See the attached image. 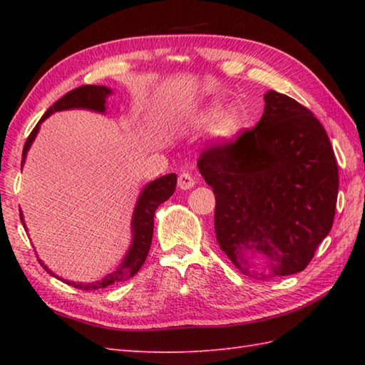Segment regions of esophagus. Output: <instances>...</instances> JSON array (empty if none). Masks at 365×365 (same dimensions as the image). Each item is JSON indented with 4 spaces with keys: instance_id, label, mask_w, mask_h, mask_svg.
Listing matches in <instances>:
<instances>
[{
    "instance_id": "esophagus-1",
    "label": "esophagus",
    "mask_w": 365,
    "mask_h": 365,
    "mask_svg": "<svg viewBox=\"0 0 365 365\" xmlns=\"http://www.w3.org/2000/svg\"><path fill=\"white\" fill-rule=\"evenodd\" d=\"M195 183H196L195 178H192V175L190 173H182L180 175H178L177 185L180 190H191L192 187H195Z\"/></svg>"
}]
</instances>
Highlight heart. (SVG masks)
I'll return each mask as SVG.
<instances>
[{
  "label": "heart",
  "instance_id": "1",
  "mask_svg": "<svg viewBox=\"0 0 365 365\" xmlns=\"http://www.w3.org/2000/svg\"><path fill=\"white\" fill-rule=\"evenodd\" d=\"M210 124V135L216 143H230L242 133L245 128V119L242 113L235 108H224L218 111V106H208L200 111L192 119V125L204 127L207 123Z\"/></svg>",
  "mask_w": 365,
  "mask_h": 365
}]
</instances>
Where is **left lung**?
I'll use <instances>...</instances> for the list:
<instances>
[{
    "label": "left lung",
    "instance_id": "8db88e82",
    "mask_svg": "<svg viewBox=\"0 0 365 365\" xmlns=\"http://www.w3.org/2000/svg\"><path fill=\"white\" fill-rule=\"evenodd\" d=\"M254 128L213 143L197 168L215 192V234L243 274H297L334 222L339 168L320 120L289 96L268 91Z\"/></svg>",
    "mask_w": 365,
    "mask_h": 365
}]
</instances>
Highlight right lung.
<instances>
[{"label": "right lung", "instance_id": "right-lung-1", "mask_svg": "<svg viewBox=\"0 0 365 365\" xmlns=\"http://www.w3.org/2000/svg\"><path fill=\"white\" fill-rule=\"evenodd\" d=\"M108 94H111V91L105 86H91V84H86V86L75 88L71 92H67L64 97H61L56 103L46 110V113L42 115V119L37 122V125L29 133L26 143H25V147H23V153H21L23 161H25L26 152L29 149L31 143L34 141V138L37 135L38 125H41V122L48 118L50 114L56 113V111H63V110H71V108H88V110L103 113ZM175 185H177V175L168 174V175H163V177L157 178V180L150 182L143 190L141 196H139V199H138L135 213H133V222H131V226H133V243H131V247H130L125 260H123V263L118 269L113 271L111 274H108L105 279H102V281H97L92 284H75V282H68V281H64V282L75 287V289L98 290V289H105V287L111 285V284L127 281V279L133 277L139 271V268L143 267V263L145 262L147 254H149V250H150L152 235H153L155 210H157L160 204H163L165 200H168L170 196L174 195ZM20 220H21L23 227L26 229L25 222H23L21 213H20ZM41 265L45 268L46 273L53 274L42 262H41Z\"/></svg>", "mask_w": 365, "mask_h": 365}]
</instances>
